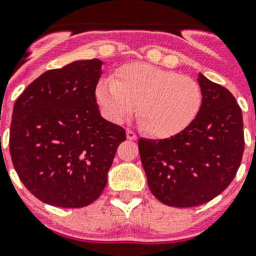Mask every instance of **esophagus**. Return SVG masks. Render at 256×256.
Instances as JSON below:
<instances>
[{"mask_svg": "<svg viewBox=\"0 0 256 256\" xmlns=\"http://www.w3.org/2000/svg\"><path fill=\"white\" fill-rule=\"evenodd\" d=\"M126 138L130 140V141H136V140H137V136H136V133L133 132V130H126Z\"/></svg>", "mask_w": 256, "mask_h": 256, "instance_id": "esophagus-1", "label": "esophagus"}]
</instances>
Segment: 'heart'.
Masks as SVG:
<instances>
[{"label": "heart", "mask_w": 256, "mask_h": 256, "mask_svg": "<svg viewBox=\"0 0 256 256\" xmlns=\"http://www.w3.org/2000/svg\"><path fill=\"white\" fill-rule=\"evenodd\" d=\"M96 100L112 123H123L136 110L148 134L166 138L195 120L202 105V92L190 76L146 62H132L118 70L114 79L98 82Z\"/></svg>", "instance_id": "obj_1"}]
</instances>
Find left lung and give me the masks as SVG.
<instances>
[{
  "instance_id": "left-lung-1",
  "label": "left lung",
  "mask_w": 256,
  "mask_h": 256,
  "mask_svg": "<svg viewBox=\"0 0 256 256\" xmlns=\"http://www.w3.org/2000/svg\"><path fill=\"white\" fill-rule=\"evenodd\" d=\"M202 105L195 120L170 138H140L150 191L162 204H205L234 180L242 159V112L227 88L198 74Z\"/></svg>"
}]
</instances>
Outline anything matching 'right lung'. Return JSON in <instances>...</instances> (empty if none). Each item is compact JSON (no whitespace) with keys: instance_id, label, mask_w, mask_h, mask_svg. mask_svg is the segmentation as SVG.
I'll use <instances>...</instances> for the list:
<instances>
[{"instance_id":"add662e5","label":"right lung","mask_w":256,"mask_h":256,"mask_svg":"<svg viewBox=\"0 0 256 256\" xmlns=\"http://www.w3.org/2000/svg\"><path fill=\"white\" fill-rule=\"evenodd\" d=\"M102 64L78 60L47 70L14 105V168L22 184L52 206L83 208L98 198L126 140V130L104 119L96 104Z\"/></svg>"}]
</instances>
